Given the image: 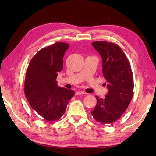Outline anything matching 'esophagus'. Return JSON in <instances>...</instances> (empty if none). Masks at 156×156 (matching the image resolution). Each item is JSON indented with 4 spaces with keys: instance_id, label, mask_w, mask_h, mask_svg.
<instances>
[{
    "instance_id": "34e87169",
    "label": "esophagus",
    "mask_w": 156,
    "mask_h": 156,
    "mask_svg": "<svg viewBox=\"0 0 156 156\" xmlns=\"http://www.w3.org/2000/svg\"><path fill=\"white\" fill-rule=\"evenodd\" d=\"M85 93H84V91H76L75 95L76 96H79V95H83V94H84Z\"/></svg>"
}]
</instances>
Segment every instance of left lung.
I'll return each instance as SVG.
<instances>
[{"instance_id":"left-lung-1","label":"left lung","mask_w":156,"mask_h":156,"mask_svg":"<svg viewBox=\"0 0 156 156\" xmlns=\"http://www.w3.org/2000/svg\"><path fill=\"white\" fill-rule=\"evenodd\" d=\"M92 45L102 60V73L106 80L107 95L97 96V104L91 112L97 122L107 125L122 116L133 95V78L131 65L122 49L113 43L96 41Z\"/></svg>"}]
</instances>
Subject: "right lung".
Here are the masks:
<instances>
[{
    "label": "right lung",
    "mask_w": 156,
    "mask_h": 156,
    "mask_svg": "<svg viewBox=\"0 0 156 156\" xmlns=\"http://www.w3.org/2000/svg\"><path fill=\"white\" fill-rule=\"evenodd\" d=\"M69 47L67 43L57 42L41 49L30 60L26 72L25 96L31 108L47 121L60 119L74 96V91L60 87L56 80Z\"/></svg>",
    "instance_id": "add662e5"
}]
</instances>
